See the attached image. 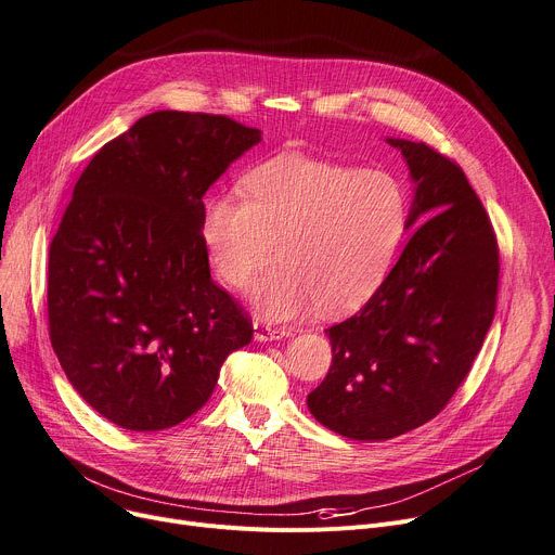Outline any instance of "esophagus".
<instances>
[{
  "label": "esophagus",
  "instance_id": "esophagus-1",
  "mask_svg": "<svg viewBox=\"0 0 555 555\" xmlns=\"http://www.w3.org/2000/svg\"><path fill=\"white\" fill-rule=\"evenodd\" d=\"M289 335L287 327L268 323L263 319H254V339L256 341H274V339H283Z\"/></svg>",
  "mask_w": 555,
  "mask_h": 555
}]
</instances>
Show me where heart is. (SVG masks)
<instances>
[{
  "mask_svg": "<svg viewBox=\"0 0 555 555\" xmlns=\"http://www.w3.org/2000/svg\"><path fill=\"white\" fill-rule=\"evenodd\" d=\"M245 194L207 201L203 238L209 261L230 287L256 281L249 299L270 319L297 317L319 304L344 312L384 279L405 225V203L392 176L301 156L256 167Z\"/></svg>",
  "mask_w": 555,
  "mask_h": 555,
  "instance_id": "1",
  "label": "heart"
}]
</instances>
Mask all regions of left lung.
Returning <instances> with one entry per match:
<instances>
[{
  "label": "left lung",
  "instance_id": "8db88e82",
  "mask_svg": "<svg viewBox=\"0 0 555 555\" xmlns=\"http://www.w3.org/2000/svg\"><path fill=\"white\" fill-rule=\"evenodd\" d=\"M415 180L409 216L428 217L367 304L325 330L332 363L308 395L317 422L382 441L447 409L495 317L500 249L462 167L426 142L388 140Z\"/></svg>",
  "mask_w": 555,
  "mask_h": 555
}]
</instances>
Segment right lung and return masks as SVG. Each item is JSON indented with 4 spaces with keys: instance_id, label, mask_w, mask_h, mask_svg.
<instances>
[{
    "instance_id": "1",
    "label": "right lung",
    "mask_w": 555,
    "mask_h": 555,
    "mask_svg": "<svg viewBox=\"0 0 555 555\" xmlns=\"http://www.w3.org/2000/svg\"><path fill=\"white\" fill-rule=\"evenodd\" d=\"M261 131L156 111L108 140L49 249V337L64 375L108 422L165 430L211 397L251 319L209 274L203 196Z\"/></svg>"
}]
</instances>
